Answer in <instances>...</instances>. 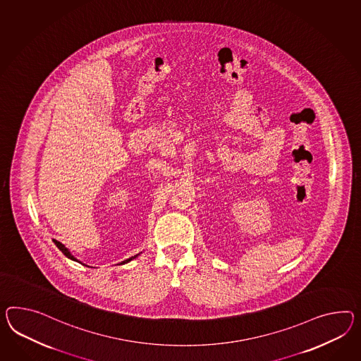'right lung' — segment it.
<instances>
[{"instance_id":"right-lung-1","label":"right lung","mask_w":361,"mask_h":361,"mask_svg":"<svg viewBox=\"0 0 361 361\" xmlns=\"http://www.w3.org/2000/svg\"><path fill=\"white\" fill-rule=\"evenodd\" d=\"M55 245L57 246V249L60 250L63 254H64L65 257L66 258L71 259V260H74V262H77V263H81V264H83V266H86V267H90V266H87V264H85V263H82L81 260H78V259L75 258L74 255H72V252L69 251V250L66 249L63 243H60V242H57V240H55ZM140 254H137V255H135V257H130V258L126 259V260H123V262H121V264H126V263H128V262H130V260H133L135 258H137L139 257Z\"/></svg>"}]
</instances>
